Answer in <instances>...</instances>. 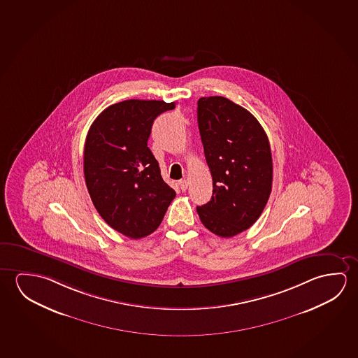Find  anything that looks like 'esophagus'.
<instances>
[{"mask_svg":"<svg viewBox=\"0 0 358 358\" xmlns=\"http://www.w3.org/2000/svg\"><path fill=\"white\" fill-rule=\"evenodd\" d=\"M187 185H189V182H187V179H182L179 182V187L182 189V192H185L187 189Z\"/></svg>","mask_w":358,"mask_h":358,"instance_id":"esophagus-1","label":"esophagus"}]
</instances>
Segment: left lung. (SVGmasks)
<instances>
[{
  "label": "left lung",
  "instance_id": "8db88e82",
  "mask_svg": "<svg viewBox=\"0 0 358 358\" xmlns=\"http://www.w3.org/2000/svg\"><path fill=\"white\" fill-rule=\"evenodd\" d=\"M198 124L213 176V196L196 206L204 227L222 238L248 230L273 187V158L262 124L225 96H201Z\"/></svg>",
  "mask_w": 358,
  "mask_h": 358
}]
</instances>
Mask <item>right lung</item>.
I'll return each mask as SVG.
<instances>
[{"label": "right lung", "mask_w": 358, "mask_h": 358, "mask_svg": "<svg viewBox=\"0 0 358 358\" xmlns=\"http://www.w3.org/2000/svg\"><path fill=\"white\" fill-rule=\"evenodd\" d=\"M174 108L164 101L115 103L96 117L85 138L83 169L93 205L128 238L154 233L176 198L148 148L154 120Z\"/></svg>", "instance_id": "obj_1"}]
</instances>
